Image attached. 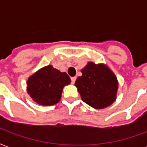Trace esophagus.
I'll return each mask as SVG.
<instances>
[{"label":"esophagus","mask_w":147,"mask_h":147,"mask_svg":"<svg viewBox=\"0 0 147 147\" xmlns=\"http://www.w3.org/2000/svg\"><path fill=\"white\" fill-rule=\"evenodd\" d=\"M71 82H72V83H75L76 80V77H71Z\"/></svg>","instance_id":"esophagus-1"}]
</instances>
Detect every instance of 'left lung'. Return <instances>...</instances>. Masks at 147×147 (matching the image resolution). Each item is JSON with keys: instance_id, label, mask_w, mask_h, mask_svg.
<instances>
[{"instance_id": "left-lung-1", "label": "left lung", "mask_w": 147, "mask_h": 147, "mask_svg": "<svg viewBox=\"0 0 147 147\" xmlns=\"http://www.w3.org/2000/svg\"><path fill=\"white\" fill-rule=\"evenodd\" d=\"M76 86L82 101L95 109H103L116 100L118 89L117 77L105 64L90 61L81 69Z\"/></svg>"}]
</instances>
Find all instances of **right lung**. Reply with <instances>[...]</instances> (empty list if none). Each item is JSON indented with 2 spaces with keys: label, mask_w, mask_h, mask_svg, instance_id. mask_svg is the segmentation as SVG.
Segmentation results:
<instances>
[{
  "label": "right lung",
  "mask_w": 147,
  "mask_h": 147,
  "mask_svg": "<svg viewBox=\"0 0 147 147\" xmlns=\"http://www.w3.org/2000/svg\"><path fill=\"white\" fill-rule=\"evenodd\" d=\"M71 83L70 77L52 65L43 67L27 80V93L40 105L51 106L61 100L63 88Z\"/></svg>",
  "instance_id": "right-lung-1"
}]
</instances>
